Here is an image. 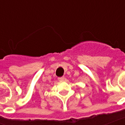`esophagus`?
<instances>
[{"instance_id": "34e87169", "label": "esophagus", "mask_w": 125, "mask_h": 125, "mask_svg": "<svg viewBox=\"0 0 125 125\" xmlns=\"http://www.w3.org/2000/svg\"><path fill=\"white\" fill-rule=\"evenodd\" d=\"M65 79V78L63 77V76H62V77H59L58 78V80L59 81H60V82H62V81H63Z\"/></svg>"}]
</instances>
